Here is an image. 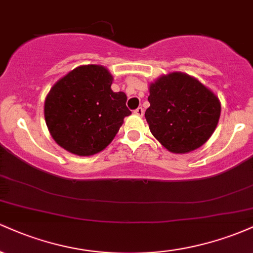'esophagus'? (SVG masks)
I'll list each match as a JSON object with an SVG mask.
<instances>
[{
    "label": "esophagus",
    "mask_w": 253,
    "mask_h": 253,
    "mask_svg": "<svg viewBox=\"0 0 253 253\" xmlns=\"http://www.w3.org/2000/svg\"><path fill=\"white\" fill-rule=\"evenodd\" d=\"M134 114L138 115V117H143V115H144V109L141 108V107H139V108H136L134 110Z\"/></svg>",
    "instance_id": "esophagus-1"
}]
</instances>
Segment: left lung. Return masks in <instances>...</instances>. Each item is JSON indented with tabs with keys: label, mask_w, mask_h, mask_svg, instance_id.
<instances>
[{
	"label": "left lung",
	"mask_w": 253,
	"mask_h": 253,
	"mask_svg": "<svg viewBox=\"0 0 253 253\" xmlns=\"http://www.w3.org/2000/svg\"><path fill=\"white\" fill-rule=\"evenodd\" d=\"M150 107L145 112L153 136L172 153L202 146L216 128L221 104L196 78L171 72L150 84Z\"/></svg>",
	"instance_id": "obj_1"
}]
</instances>
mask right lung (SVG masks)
<instances>
[{
    "label": "right lung",
    "mask_w": 253,
    "mask_h": 253,
    "mask_svg": "<svg viewBox=\"0 0 253 253\" xmlns=\"http://www.w3.org/2000/svg\"><path fill=\"white\" fill-rule=\"evenodd\" d=\"M113 76L102 65H81L47 94L43 114L54 141L77 156H92L112 143L130 110L123 91L110 89Z\"/></svg>",
    "instance_id": "right-lung-1"
}]
</instances>
